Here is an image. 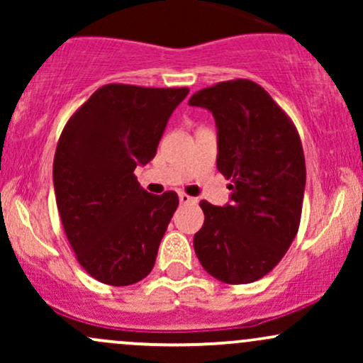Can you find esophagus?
Masks as SVG:
<instances>
[{"mask_svg":"<svg viewBox=\"0 0 363 363\" xmlns=\"http://www.w3.org/2000/svg\"><path fill=\"white\" fill-rule=\"evenodd\" d=\"M179 201H181V205H194L196 198L186 193H179Z\"/></svg>","mask_w":363,"mask_h":363,"instance_id":"1","label":"esophagus"}]
</instances>
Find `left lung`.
Instances as JSON below:
<instances>
[{
  "label": "left lung",
  "mask_w": 363,
  "mask_h": 363,
  "mask_svg": "<svg viewBox=\"0 0 363 363\" xmlns=\"http://www.w3.org/2000/svg\"><path fill=\"white\" fill-rule=\"evenodd\" d=\"M218 128L216 167L230 179V205L201 201L194 234L203 268L228 285L268 274L294 242L302 215L306 158L297 128L261 85L245 78L196 91Z\"/></svg>",
  "instance_id": "8db88e82"
}]
</instances>
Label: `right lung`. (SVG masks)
Wrapping results in <instances>:
<instances>
[{"label": "right lung", "mask_w": 363, "mask_h": 363, "mask_svg": "<svg viewBox=\"0 0 363 363\" xmlns=\"http://www.w3.org/2000/svg\"><path fill=\"white\" fill-rule=\"evenodd\" d=\"M187 94L109 83L62 129L52 165L57 211L82 268L106 285H133L155 264L179 196L147 193L133 172L155 157Z\"/></svg>", "instance_id": "obj_1"}]
</instances>
